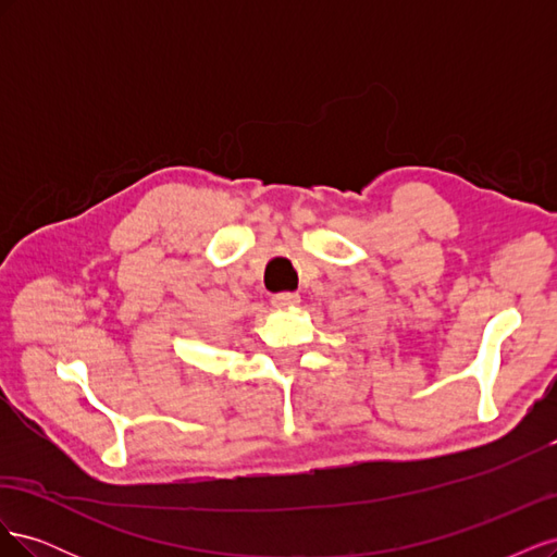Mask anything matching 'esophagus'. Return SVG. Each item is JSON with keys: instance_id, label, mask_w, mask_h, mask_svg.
I'll use <instances>...</instances> for the list:
<instances>
[{"instance_id": "obj_1", "label": "esophagus", "mask_w": 557, "mask_h": 557, "mask_svg": "<svg viewBox=\"0 0 557 557\" xmlns=\"http://www.w3.org/2000/svg\"><path fill=\"white\" fill-rule=\"evenodd\" d=\"M272 305L276 309H290V307H297L299 305V295L297 293H276L272 297Z\"/></svg>"}]
</instances>
